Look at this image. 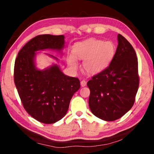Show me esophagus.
<instances>
[{"instance_id": "34e87169", "label": "esophagus", "mask_w": 154, "mask_h": 154, "mask_svg": "<svg viewBox=\"0 0 154 154\" xmlns=\"http://www.w3.org/2000/svg\"><path fill=\"white\" fill-rule=\"evenodd\" d=\"M87 84V82H85V80H82V82H81V85H82V87H85V85Z\"/></svg>"}]
</instances>
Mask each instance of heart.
I'll return each instance as SVG.
<instances>
[{
  "mask_svg": "<svg viewBox=\"0 0 154 154\" xmlns=\"http://www.w3.org/2000/svg\"><path fill=\"white\" fill-rule=\"evenodd\" d=\"M72 54L67 57L68 65L71 69H77V58L83 60V69L87 73L96 75L110 64L116 54V46L110 41L90 38L77 43Z\"/></svg>",
  "mask_w": 154,
  "mask_h": 154,
  "instance_id": "heart-1",
  "label": "heart"
}]
</instances>
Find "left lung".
<instances>
[{
	"instance_id": "1",
	"label": "left lung",
	"mask_w": 154,
	"mask_h": 154,
	"mask_svg": "<svg viewBox=\"0 0 154 154\" xmlns=\"http://www.w3.org/2000/svg\"><path fill=\"white\" fill-rule=\"evenodd\" d=\"M118 45L109 66L88 82L89 106L103 120L122 118L133 106L139 85L136 52L123 36L118 35Z\"/></svg>"
}]
</instances>
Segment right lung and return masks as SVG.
<instances>
[{"instance_id": "add662e5", "label": "right lung", "mask_w": 154, "mask_h": 154, "mask_svg": "<svg viewBox=\"0 0 154 154\" xmlns=\"http://www.w3.org/2000/svg\"><path fill=\"white\" fill-rule=\"evenodd\" d=\"M64 38V35L36 36L23 47L15 62L14 82L22 105L30 116L43 124L56 123L64 118L72 96L80 88L79 79L64 75L57 63L44 69L36 66L38 51L49 49L62 56Z\"/></svg>"}]
</instances>
